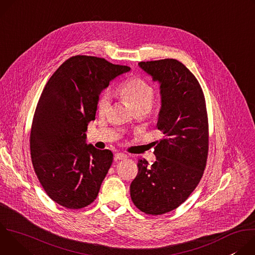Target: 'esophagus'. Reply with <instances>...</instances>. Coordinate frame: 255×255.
Wrapping results in <instances>:
<instances>
[{
  "label": "esophagus",
  "mask_w": 255,
  "mask_h": 255,
  "mask_svg": "<svg viewBox=\"0 0 255 255\" xmlns=\"http://www.w3.org/2000/svg\"><path fill=\"white\" fill-rule=\"evenodd\" d=\"M128 156L124 153H121V152H118L115 154V159H118V160H124V159H127Z\"/></svg>",
  "instance_id": "1"
}]
</instances>
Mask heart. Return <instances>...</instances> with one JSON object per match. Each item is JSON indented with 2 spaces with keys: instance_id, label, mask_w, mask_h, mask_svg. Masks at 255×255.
<instances>
[{
  "instance_id": "heart-1",
  "label": "heart",
  "mask_w": 255,
  "mask_h": 255,
  "mask_svg": "<svg viewBox=\"0 0 255 255\" xmlns=\"http://www.w3.org/2000/svg\"><path fill=\"white\" fill-rule=\"evenodd\" d=\"M117 95L128 102L136 113H148L154 102L155 91L152 85L142 78H132L117 89ZM111 106V97L108 92L100 95L97 102V111L105 116Z\"/></svg>"
}]
</instances>
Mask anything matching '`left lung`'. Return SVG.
Masks as SVG:
<instances>
[{"mask_svg": "<svg viewBox=\"0 0 255 255\" xmlns=\"http://www.w3.org/2000/svg\"><path fill=\"white\" fill-rule=\"evenodd\" d=\"M138 65L160 85L156 127L164 136L154 143L153 164L138 160L130 196L141 212L156 216L176 209L200 183L209 150L208 115L203 90L183 63L165 58Z\"/></svg>", "mask_w": 255, "mask_h": 255, "instance_id": "left-lung-1", "label": "left lung"}]
</instances>
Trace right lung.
<instances>
[{
	"instance_id": "1",
	"label": "right lung",
	"mask_w": 255,
	"mask_h": 255,
	"mask_svg": "<svg viewBox=\"0 0 255 255\" xmlns=\"http://www.w3.org/2000/svg\"><path fill=\"white\" fill-rule=\"evenodd\" d=\"M126 65L76 55L65 60L45 85L34 113L30 152L40 184L51 200L67 209L92 204L113 162L111 150L87 144L101 92Z\"/></svg>"
}]
</instances>
